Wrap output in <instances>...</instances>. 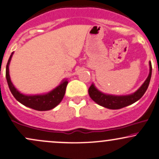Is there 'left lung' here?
<instances>
[{
    "label": "left lung",
    "mask_w": 159,
    "mask_h": 159,
    "mask_svg": "<svg viewBox=\"0 0 159 159\" xmlns=\"http://www.w3.org/2000/svg\"><path fill=\"white\" fill-rule=\"evenodd\" d=\"M149 64H150V74L143 85L135 92L124 96L106 94L96 89L94 84H92L89 89V96L98 105L109 109H119L131 105L142 98L149 86L151 75H152V65L150 61Z\"/></svg>",
    "instance_id": "1"
}]
</instances>
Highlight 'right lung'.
Masks as SVG:
<instances>
[{
	"label": "right lung",
	"instance_id": "1",
	"mask_svg": "<svg viewBox=\"0 0 159 159\" xmlns=\"http://www.w3.org/2000/svg\"><path fill=\"white\" fill-rule=\"evenodd\" d=\"M13 53L14 52H12L9 57L7 67H6V78H7L9 90L14 96V98L24 106L37 110V111H48V110L53 109L57 105H59L65 94V90H66L67 85L68 83L67 80H63L60 85H58L56 89L47 94L37 95H25L21 94L13 85L12 83L11 82L10 76H9V65Z\"/></svg>",
	"mask_w": 159,
	"mask_h": 159
}]
</instances>
